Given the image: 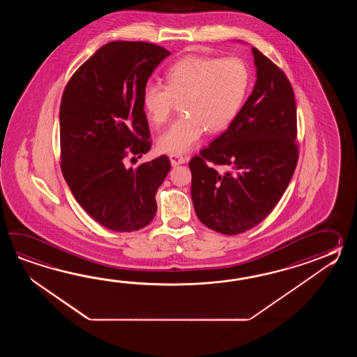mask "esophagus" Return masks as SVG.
I'll return each instance as SVG.
<instances>
[{
    "label": "esophagus",
    "mask_w": 357,
    "mask_h": 357,
    "mask_svg": "<svg viewBox=\"0 0 357 357\" xmlns=\"http://www.w3.org/2000/svg\"><path fill=\"white\" fill-rule=\"evenodd\" d=\"M169 160H171V165L172 166H178V165H182V163L186 162V158L181 155V154H177V153L169 154Z\"/></svg>",
    "instance_id": "obj_1"
}]
</instances>
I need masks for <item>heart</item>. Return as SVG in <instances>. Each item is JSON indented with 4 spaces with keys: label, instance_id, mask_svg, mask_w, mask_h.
<instances>
[{
    "label": "heart",
    "instance_id": "b5f03b06",
    "mask_svg": "<svg viewBox=\"0 0 357 357\" xmlns=\"http://www.w3.org/2000/svg\"><path fill=\"white\" fill-rule=\"evenodd\" d=\"M250 86V70L238 57L186 56L166 73V86L146 83L142 103L149 121L169 120L176 102L185 114L158 139L160 151L186 153L208 132L227 129L240 112Z\"/></svg>",
    "mask_w": 357,
    "mask_h": 357
}]
</instances>
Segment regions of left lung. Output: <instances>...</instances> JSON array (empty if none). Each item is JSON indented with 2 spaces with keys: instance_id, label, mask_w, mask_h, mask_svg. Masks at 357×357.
I'll return each mask as SVG.
<instances>
[{
  "instance_id": "left-lung-1",
  "label": "left lung",
  "mask_w": 357,
  "mask_h": 357,
  "mask_svg": "<svg viewBox=\"0 0 357 357\" xmlns=\"http://www.w3.org/2000/svg\"><path fill=\"white\" fill-rule=\"evenodd\" d=\"M251 52L257 80L250 97L228 129L189 162L197 218L223 235L243 234L266 220L298 160L292 85L255 47Z\"/></svg>"
}]
</instances>
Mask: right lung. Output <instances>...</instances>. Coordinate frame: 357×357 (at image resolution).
Wrapping results in <instances>:
<instances>
[{"mask_svg": "<svg viewBox=\"0 0 357 357\" xmlns=\"http://www.w3.org/2000/svg\"><path fill=\"white\" fill-rule=\"evenodd\" d=\"M168 54L148 42H109L76 70L61 98L63 178L84 211L116 232L151 223L155 192L171 169L166 155L125 166L126 158L151 151L142 93Z\"/></svg>", "mask_w": 357, "mask_h": 357, "instance_id": "1", "label": "right lung"}]
</instances>
